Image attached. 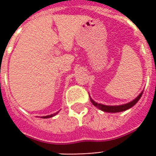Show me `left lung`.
<instances>
[{
	"instance_id": "left-lung-1",
	"label": "left lung",
	"mask_w": 156,
	"mask_h": 156,
	"mask_svg": "<svg viewBox=\"0 0 156 156\" xmlns=\"http://www.w3.org/2000/svg\"><path fill=\"white\" fill-rule=\"evenodd\" d=\"M143 93V91H141V93L139 94L138 96L135 98L134 100H133L132 101L128 102V103H126V104L119 105H105L100 104V103H97V102L94 101L92 98L90 97V100H91V102L92 103L94 106L97 107L98 109H100L102 111L107 113H118V112H122V111H125V110L130 109L131 107H133V105L136 104V102L138 101L140 98L141 97V95Z\"/></svg>"
}]
</instances>
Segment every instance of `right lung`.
<instances>
[{
    "instance_id": "add662e5",
    "label": "right lung",
    "mask_w": 156,
    "mask_h": 156,
    "mask_svg": "<svg viewBox=\"0 0 156 156\" xmlns=\"http://www.w3.org/2000/svg\"><path fill=\"white\" fill-rule=\"evenodd\" d=\"M59 111H57L56 113H55V114H53V115H46V116H43V117H41L42 119H48V118H51L53 117V116H55V115H56L58 113H59Z\"/></svg>"
}]
</instances>
